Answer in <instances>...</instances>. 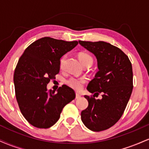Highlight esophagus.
I'll list each match as a JSON object with an SVG mask.
<instances>
[{"mask_svg": "<svg viewBox=\"0 0 149 149\" xmlns=\"http://www.w3.org/2000/svg\"><path fill=\"white\" fill-rule=\"evenodd\" d=\"M81 97V95L78 93H76V99H79L80 97Z\"/></svg>", "mask_w": 149, "mask_h": 149, "instance_id": "1", "label": "esophagus"}]
</instances>
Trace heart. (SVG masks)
I'll list each match as a JSON object with an SVG mask.
<instances>
[{
	"label": "heart",
	"mask_w": 149,
	"mask_h": 149,
	"mask_svg": "<svg viewBox=\"0 0 149 149\" xmlns=\"http://www.w3.org/2000/svg\"><path fill=\"white\" fill-rule=\"evenodd\" d=\"M66 56L64 55L61 57L59 61V66L60 69H63L64 67L65 61H66ZM78 59L82 63L83 66L93 63V58L90 54L85 52H81L78 54ZM86 83V79L83 78H76V77H71L66 80V84L68 86L76 91H80L83 88V85Z\"/></svg>",
	"instance_id": "heart-1"
}]
</instances>
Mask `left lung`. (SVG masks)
<instances>
[{"mask_svg":"<svg viewBox=\"0 0 149 149\" xmlns=\"http://www.w3.org/2000/svg\"><path fill=\"white\" fill-rule=\"evenodd\" d=\"M78 42L96 56L99 69L87 87L95 95L84 96L88 107L82 111L81 120L90 130H106L119 120L127 107L133 89L132 66L127 56L109 42ZM100 93L102 100L95 99Z\"/></svg>","mask_w":149,"mask_h":149,"instance_id":"obj_1","label":"left lung"}]
</instances>
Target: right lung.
I'll return each mask as SVG.
<instances>
[{"label":"right lung","mask_w":149,"mask_h":149,"mask_svg":"<svg viewBox=\"0 0 149 149\" xmlns=\"http://www.w3.org/2000/svg\"><path fill=\"white\" fill-rule=\"evenodd\" d=\"M78 44L44 37L26 47L19 59L14 73L15 95L22 115L34 127H52L63 108L76 97L67 85L59 87L55 93L47 91V85L59 73L61 57Z\"/></svg>","instance_id":"obj_1"}]
</instances>
